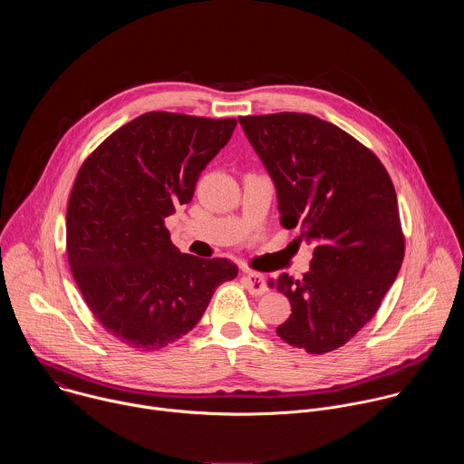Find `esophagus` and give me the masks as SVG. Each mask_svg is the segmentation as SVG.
Instances as JSON below:
<instances>
[{"label":"esophagus","instance_id":"esophagus-1","mask_svg":"<svg viewBox=\"0 0 464 464\" xmlns=\"http://www.w3.org/2000/svg\"><path fill=\"white\" fill-rule=\"evenodd\" d=\"M244 279H246V286H247L249 294H253V295H262V294L268 292L266 277H264L262 274L253 272V270H244Z\"/></svg>","mask_w":464,"mask_h":464}]
</instances>
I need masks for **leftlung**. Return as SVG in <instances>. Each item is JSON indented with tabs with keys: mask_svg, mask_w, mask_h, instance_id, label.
Instances as JSON below:
<instances>
[{
	"mask_svg": "<svg viewBox=\"0 0 464 464\" xmlns=\"http://www.w3.org/2000/svg\"><path fill=\"white\" fill-rule=\"evenodd\" d=\"M238 121L274 178L281 224L315 242L303 279L276 281L292 304L277 336L310 354L336 351L374 317L401 272L406 240L394 185L372 150L315 115Z\"/></svg>",
	"mask_w": 464,
	"mask_h": 464,
	"instance_id": "1",
	"label": "left lung"
}]
</instances>
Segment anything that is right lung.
<instances>
[{
	"label": "right lung",
	"mask_w": 464,
	"mask_h": 464,
	"mask_svg": "<svg viewBox=\"0 0 464 464\" xmlns=\"http://www.w3.org/2000/svg\"><path fill=\"white\" fill-rule=\"evenodd\" d=\"M235 126L149 111L115 130L77 172L65 215L70 268L95 319L128 347L174 343L238 274L227 258L179 253L165 227Z\"/></svg>",
	"instance_id": "obj_1"
}]
</instances>
